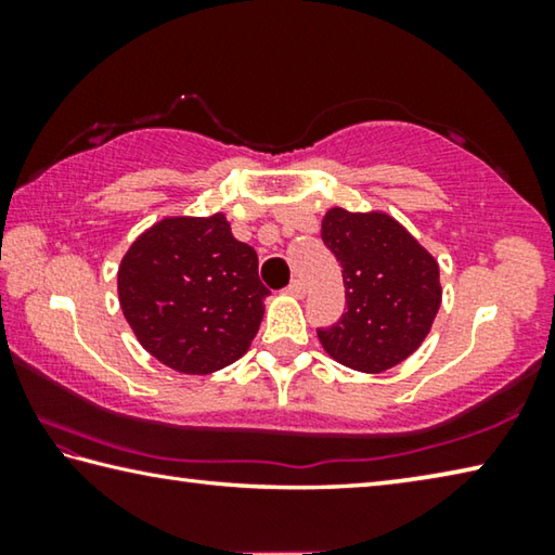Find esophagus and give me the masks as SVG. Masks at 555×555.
<instances>
[{
	"label": "esophagus",
	"mask_w": 555,
	"mask_h": 555,
	"mask_svg": "<svg viewBox=\"0 0 555 555\" xmlns=\"http://www.w3.org/2000/svg\"><path fill=\"white\" fill-rule=\"evenodd\" d=\"M286 294L288 296H294V298H304L306 296V284H304V281H291V286L286 288Z\"/></svg>",
	"instance_id": "1"
}]
</instances>
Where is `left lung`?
<instances>
[{"mask_svg":"<svg viewBox=\"0 0 555 555\" xmlns=\"http://www.w3.org/2000/svg\"><path fill=\"white\" fill-rule=\"evenodd\" d=\"M321 234L345 284L343 318L318 331L323 350L362 374L397 367L426 340L443 300L436 257L384 210L335 205Z\"/></svg>","mask_w":555,"mask_h":555,"instance_id":"obj_1","label":"left lung"}]
</instances>
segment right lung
I'll use <instances>...</instances> for the list:
<instances>
[{
	"instance_id": "1",
	"label": "right lung",
	"mask_w": 555,
	"mask_h": 555,
	"mask_svg": "<svg viewBox=\"0 0 555 555\" xmlns=\"http://www.w3.org/2000/svg\"><path fill=\"white\" fill-rule=\"evenodd\" d=\"M257 251L224 212L168 215L131 242L119 306L139 345L181 374H212L249 350L264 318Z\"/></svg>"
}]
</instances>
